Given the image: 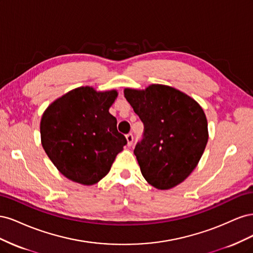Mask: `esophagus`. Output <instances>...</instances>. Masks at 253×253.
<instances>
[{"label": "esophagus", "mask_w": 253, "mask_h": 253, "mask_svg": "<svg viewBox=\"0 0 253 253\" xmlns=\"http://www.w3.org/2000/svg\"><path fill=\"white\" fill-rule=\"evenodd\" d=\"M126 141H127V145H128V147H129V145H132V143H133V139H134L133 134H132V133H128V134L126 136Z\"/></svg>", "instance_id": "esophagus-1"}]
</instances>
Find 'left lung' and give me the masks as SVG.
<instances>
[{
    "label": "left lung",
    "mask_w": 253,
    "mask_h": 253,
    "mask_svg": "<svg viewBox=\"0 0 253 253\" xmlns=\"http://www.w3.org/2000/svg\"><path fill=\"white\" fill-rule=\"evenodd\" d=\"M125 97L143 122V139L134 154L151 186L169 190L193 172L208 142V122L193 98L164 84L125 88Z\"/></svg>",
    "instance_id": "left-lung-1"
}]
</instances>
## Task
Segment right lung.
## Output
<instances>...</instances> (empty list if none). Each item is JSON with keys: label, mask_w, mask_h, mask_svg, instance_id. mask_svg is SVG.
Here are the masks:
<instances>
[{"label": "right lung", "mask_w": 253, "mask_h": 253, "mask_svg": "<svg viewBox=\"0 0 253 253\" xmlns=\"http://www.w3.org/2000/svg\"><path fill=\"white\" fill-rule=\"evenodd\" d=\"M116 89L80 86L56 99L44 111L41 143L58 171L72 181L93 186L111 170L126 144L109 110Z\"/></svg>", "instance_id": "obj_1"}]
</instances>
